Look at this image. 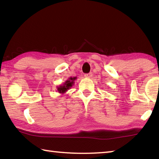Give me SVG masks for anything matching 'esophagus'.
I'll use <instances>...</instances> for the list:
<instances>
[{
	"instance_id": "34e87169",
	"label": "esophagus",
	"mask_w": 159,
	"mask_h": 159,
	"mask_svg": "<svg viewBox=\"0 0 159 159\" xmlns=\"http://www.w3.org/2000/svg\"><path fill=\"white\" fill-rule=\"evenodd\" d=\"M92 76H93V74L91 73H88V74H85V76L86 77V78H90V77H92Z\"/></svg>"
}]
</instances>
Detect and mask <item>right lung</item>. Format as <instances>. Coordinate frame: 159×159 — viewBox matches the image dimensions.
Returning a JSON list of instances; mask_svg holds the SVG:
<instances>
[{"instance_id": "add662e5", "label": "right lung", "mask_w": 159, "mask_h": 159, "mask_svg": "<svg viewBox=\"0 0 159 159\" xmlns=\"http://www.w3.org/2000/svg\"><path fill=\"white\" fill-rule=\"evenodd\" d=\"M76 79V77L70 78L69 80H67L64 83L63 85L60 86V87L57 88V90L59 91V93H64V92H66L67 90L69 89V88H71L72 85H73L74 80Z\"/></svg>"}]
</instances>
